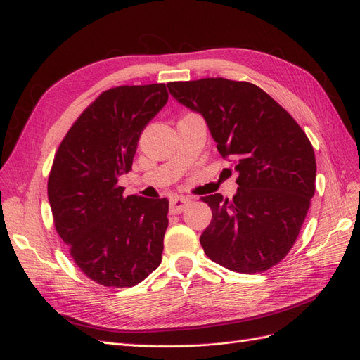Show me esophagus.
<instances>
[{
  "instance_id": "1",
  "label": "esophagus",
  "mask_w": 360,
  "mask_h": 360,
  "mask_svg": "<svg viewBox=\"0 0 360 360\" xmlns=\"http://www.w3.org/2000/svg\"><path fill=\"white\" fill-rule=\"evenodd\" d=\"M191 202L189 198H184V196H171L169 200V212L179 214L181 213L183 210L188 207V204Z\"/></svg>"
}]
</instances>
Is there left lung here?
I'll return each instance as SVG.
<instances>
[{
	"mask_svg": "<svg viewBox=\"0 0 360 360\" xmlns=\"http://www.w3.org/2000/svg\"><path fill=\"white\" fill-rule=\"evenodd\" d=\"M202 115L238 172L232 200L204 196L213 219L201 245L213 262L253 274L277 265L298 238L316 191V156L302 128L256 84L221 77L168 83Z\"/></svg>",
	"mask_w": 360,
	"mask_h": 360,
	"instance_id": "1",
	"label": "left lung"
}]
</instances>
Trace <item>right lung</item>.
Here are the masks:
<instances>
[{
  "label": "right lung",
  "mask_w": 360,
  "mask_h": 360,
  "mask_svg": "<svg viewBox=\"0 0 360 360\" xmlns=\"http://www.w3.org/2000/svg\"><path fill=\"white\" fill-rule=\"evenodd\" d=\"M168 101L164 83L103 92L58 147L47 196L76 265L105 288H131L162 260L168 200L123 195L139 139Z\"/></svg>",
  "instance_id": "obj_1"
}]
</instances>
